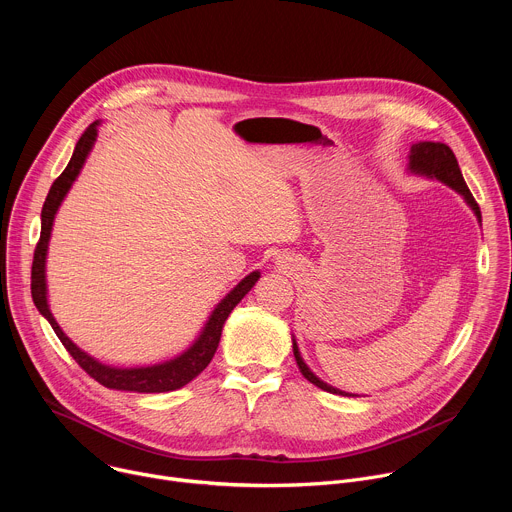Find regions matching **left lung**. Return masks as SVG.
<instances>
[{"label":"left lung","instance_id":"8db88e82","mask_svg":"<svg viewBox=\"0 0 512 512\" xmlns=\"http://www.w3.org/2000/svg\"><path fill=\"white\" fill-rule=\"evenodd\" d=\"M409 172L413 174H419V176H427V178H435L444 182L446 186L454 188L458 194L464 196V200L468 202V206L474 210L476 218L482 223V216H480V206L476 204L472 192L468 190L466 182H464V176L460 172V166H458V160L454 156V152L448 148L446 143H440V141H419V143H413L411 145V154H409ZM294 356H296V362L298 367L302 371V375L316 387H320L322 391H328V393H336V395H348L340 389H334L332 385L320 381L312 371L308 364L304 362L302 354H300V348L296 344V338H294Z\"/></svg>","mask_w":512,"mask_h":512}]
</instances>
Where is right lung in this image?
Returning <instances> with one entry per match:
<instances>
[{
  "instance_id": "1",
  "label": "right lung",
  "mask_w": 512,
  "mask_h": 512,
  "mask_svg": "<svg viewBox=\"0 0 512 512\" xmlns=\"http://www.w3.org/2000/svg\"><path fill=\"white\" fill-rule=\"evenodd\" d=\"M97 127H99V121L91 123L85 129V133L77 141V148H75V152H72V158H70L68 166L54 180V184L50 186V192H48V196L44 200V206H42V231H40V241L36 245L34 263H32V298H34V304H36L38 312L50 322L52 330L56 332V336L60 338L64 348L70 352V356L81 364L83 371H87L89 377L99 381L103 387L117 389V391H133V393H166V391H176V389L188 385L194 377H198L208 367V362L212 360V356H214V352L218 348V342H221L223 326H225L229 314L245 298V294H249V289L257 283L259 271H253L245 279H241L239 285H235L229 291V294L221 300V304H218L212 310L208 322L204 324L200 336L192 342V346L188 350H184L182 354L166 360V362L152 364V367L117 369V367H109V364L99 362L97 358H93L91 354L81 350L75 342H72L62 332V328L58 326V322L54 320V316H52V312L48 308V296H46V253H48V241H50V233H52V223H54L56 210L62 204L64 196L68 194L72 182H75L77 176L81 174V170H83V166L87 162V156L93 150L95 139H97Z\"/></svg>"
}]
</instances>
